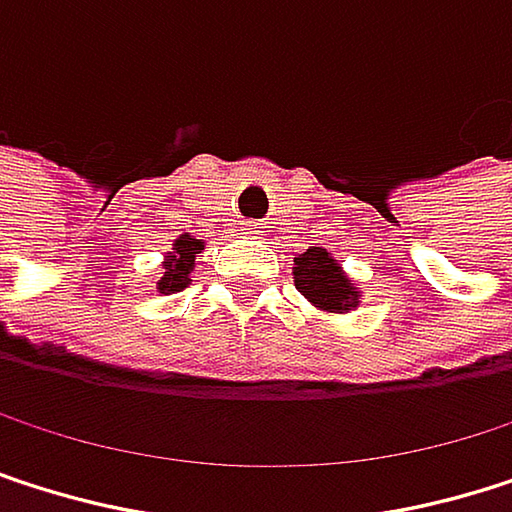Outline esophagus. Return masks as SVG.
Masks as SVG:
<instances>
[{
	"mask_svg": "<svg viewBox=\"0 0 512 512\" xmlns=\"http://www.w3.org/2000/svg\"><path fill=\"white\" fill-rule=\"evenodd\" d=\"M238 232H241L244 238H256V235L262 232V226H259L256 220H241V226H238Z\"/></svg>",
	"mask_w": 512,
	"mask_h": 512,
	"instance_id": "esophagus-1",
	"label": "esophagus"
}]
</instances>
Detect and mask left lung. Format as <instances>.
<instances>
[{"instance_id":"obj_1","label":"left lung","mask_w":512,"mask_h":512,"mask_svg":"<svg viewBox=\"0 0 512 512\" xmlns=\"http://www.w3.org/2000/svg\"><path fill=\"white\" fill-rule=\"evenodd\" d=\"M295 286L298 292L313 301L319 310L340 313L358 304V292L349 277L340 271L337 259H331L322 247H313L295 259Z\"/></svg>"}]
</instances>
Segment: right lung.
<instances>
[{
  "label": "right lung",
  "mask_w": 512,
  "mask_h": 512,
  "mask_svg": "<svg viewBox=\"0 0 512 512\" xmlns=\"http://www.w3.org/2000/svg\"><path fill=\"white\" fill-rule=\"evenodd\" d=\"M202 250V241L190 238V235H181L172 247V256L166 259V268H163V277H160V292H181L190 280V271H193V259L196 253Z\"/></svg>",
  "instance_id": "obj_1"
}]
</instances>
